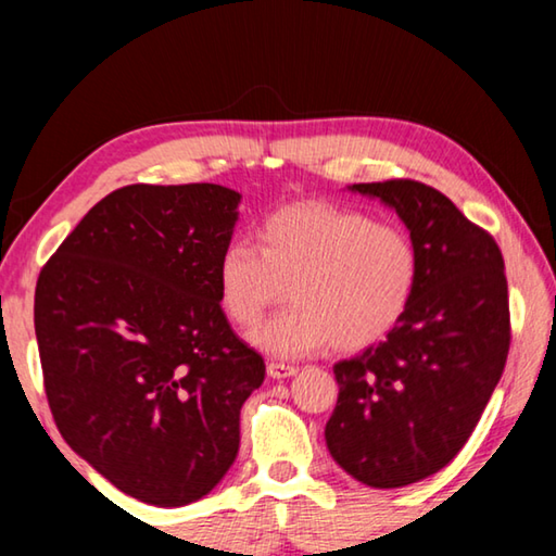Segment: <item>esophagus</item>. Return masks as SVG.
Masks as SVG:
<instances>
[{
	"instance_id": "34e87169",
	"label": "esophagus",
	"mask_w": 556,
	"mask_h": 556,
	"mask_svg": "<svg viewBox=\"0 0 556 556\" xmlns=\"http://www.w3.org/2000/svg\"><path fill=\"white\" fill-rule=\"evenodd\" d=\"M296 372H299V368H294V365H289V363H279V361L267 363V375L275 380L291 378V375H296Z\"/></svg>"
}]
</instances>
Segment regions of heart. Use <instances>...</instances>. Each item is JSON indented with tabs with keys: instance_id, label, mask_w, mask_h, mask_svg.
Returning <instances> with one entry per match:
<instances>
[{
	"instance_id": "1",
	"label": "heart",
	"mask_w": 556,
	"mask_h": 556,
	"mask_svg": "<svg viewBox=\"0 0 556 556\" xmlns=\"http://www.w3.org/2000/svg\"><path fill=\"white\" fill-rule=\"evenodd\" d=\"M248 242L225 244L215 265L218 306L232 326H255L285 294L291 306L252 333L269 355L299 357L333 343L363 351L402 321L419 257L397 225L328 203L269 213Z\"/></svg>"
}]
</instances>
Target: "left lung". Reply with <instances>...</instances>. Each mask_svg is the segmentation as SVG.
I'll list each match as a JSON object with an SVG mask.
<instances>
[{"label": "left lung", "instance_id": "obj_1", "mask_svg": "<svg viewBox=\"0 0 556 556\" xmlns=\"http://www.w3.org/2000/svg\"><path fill=\"white\" fill-rule=\"evenodd\" d=\"M407 225L417 289L382 343L333 365L326 446L370 488L417 483L454 458L481 419L510 351L505 262L493 235L412 178L353 184Z\"/></svg>", "mask_w": 556, "mask_h": 556}]
</instances>
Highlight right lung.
<instances>
[{"label":"right lung","instance_id":"1","mask_svg":"<svg viewBox=\"0 0 556 556\" xmlns=\"http://www.w3.org/2000/svg\"><path fill=\"white\" fill-rule=\"evenodd\" d=\"M240 193L117 188L46 262L34 326L49 407L75 454L137 501L208 495L240 448L262 355L218 306L215 265Z\"/></svg>","mask_w":556,"mask_h":556}]
</instances>
